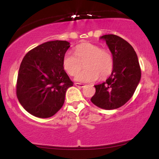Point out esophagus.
<instances>
[{"label": "esophagus", "instance_id": "obj_1", "mask_svg": "<svg viewBox=\"0 0 159 159\" xmlns=\"http://www.w3.org/2000/svg\"><path fill=\"white\" fill-rule=\"evenodd\" d=\"M75 85L78 87H81V88L84 87V84H80V83H75Z\"/></svg>", "mask_w": 159, "mask_h": 159}]
</instances>
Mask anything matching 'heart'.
<instances>
[{"label": "heart", "instance_id": "b5f03b06", "mask_svg": "<svg viewBox=\"0 0 159 159\" xmlns=\"http://www.w3.org/2000/svg\"><path fill=\"white\" fill-rule=\"evenodd\" d=\"M85 69L75 77L78 81L90 83L111 75L114 67V57L110 51L92 43H84L75 48V54L66 52L63 58V66L66 73L76 75L83 67Z\"/></svg>", "mask_w": 159, "mask_h": 159}]
</instances>
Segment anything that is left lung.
Listing matches in <instances>:
<instances>
[{
	"instance_id": "obj_1",
	"label": "left lung",
	"mask_w": 159,
	"mask_h": 159,
	"mask_svg": "<svg viewBox=\"0 0 159 159\" xmlns=\"http://www.w3.org/2000/svg\"><path fill=\"white\" fill-rule=\"evenodd\" d=\"M100 39H105L112 53L114 67L106 81L94 86L96 93L90 100L98 107L112 110L123 106L132 98L141 71L138 56L127 41L114 34L104 35Z\"/></svg>"
}]
</instances>
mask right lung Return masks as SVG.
Wrapping results in <instances>:
<instances>
[{
	"instance_id": "1",
	"label": "right lung",
	"mask_w": 159,
	"mask_h": 159,
	"mask_svg": "<svg viewBox=\"0 0 159 159\" xmlns=\"http://www.w3.org/2000/svg\"><path fill=\"white\" fill-rule=\"evenodd\" d=\"M69 47L67 41H49L24 57L16 96L21 106L33 116L51 117L63 105L67 89L73 86L63 66V56Z\"/></svg>"
}]
</instances>
